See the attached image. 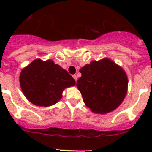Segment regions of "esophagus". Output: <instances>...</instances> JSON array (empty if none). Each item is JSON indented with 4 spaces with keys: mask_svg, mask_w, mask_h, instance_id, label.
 Masks as SVG:
<instances>
[{
    "mask_svg": "<svg viewBox=\"0 0 152 152\" xmlns=\"http://www.w3.org/2000/svg\"><path fill=\"white\" fill-rule=\"evenodd\" d=\"M72 77H74V79H75V81H77V75H74L73 76H72Z\"/></svg>",
    "mask_w": 152,
    "mask_h": 152,
    "instance_id": "obj_1",
    "label": "esophagus"
}]
</instances>
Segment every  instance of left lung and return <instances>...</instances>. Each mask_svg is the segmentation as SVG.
<instances>
[{"label":"left lung","instance_id":"obj_1","mask_svg":"<svg viewBox=\"0 0 152 152\" xmlns=\"http://www.w3.org/2000/svg\"><path fill=\"white\" fill-rule=\"evenodd\" d=\"M80 72L76 86L93 113H107L121 104L128 90V77L122 67L104 58L91 61Z\"/></svg>","mask_w":152,"mask_h":152}]
</instances>
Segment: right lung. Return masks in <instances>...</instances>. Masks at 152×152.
Instances as JSON below:
<instances>
[{"instance_id": "1", "label": "right lung", "mask_w": 152, "mask_h": 152, "mask_svg": "<svg viewBox=\"0 0 152 152\" xmlns=\"http://www.w3.org/2000/svg\"><path fill=\"white\" fill-rule=\"evenodd\" d=\"M20 84L29 102L39 107H50L61 100L65 88L75 85V80L52 60L37 58L21 71Z\"/></svg>"}]
</instances>
